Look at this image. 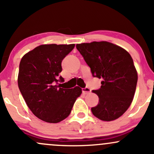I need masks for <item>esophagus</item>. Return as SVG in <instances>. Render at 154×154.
<instances>
[{"label":"esophagus","mask_w":154,"mask_h":154,"mask_svg":"<svg viewBox=\"0 0 154 154\" xmlns=\"http://www.w3.org/2000/svg\"><path fill=\"white\" fill-rule=\"evenodd\" d=\"M82 93H83L84 94H89V93H91V89L89 88H84L82 89Z\"/></svg>","instance_id":"esophagus-1"}]
</instances>
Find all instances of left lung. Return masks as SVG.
<instances>
[{"mask_svg":"<svg viewBox=\"0 0 154 154\" xmlns=\"http://www.w3.org/2000/svg\"><path fill=\"white\" fill-rule=\"evenodd\" d=\"M76 47L91 68L94 77L102 79L101 88L93 91L99 102L91 108L94 116L104 121L117 119L134 99L137 72L130 54L108 42L77 44Z\"/></svg>","mask_w":154,"mask_h":154,"instance_id":"obj_1","label":"left lung"}]
</instances>
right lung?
<instances>
[{"mask_svg": "<svg viewBox=\"0 0 154 154\" xmlns=\"http://www.w3.org/2000/svg\"><path fill=\"white\" fill-rule=\"evenodd\" d=\"M75 45H42L27 52L21 59L18 87L31 112L47 123H58L66 118L82 94L78 86L66 89L55 85L63 82L61 62Z\"/></svg>", "mask_w": 154, "mask_h": 154, "instance_id": "add662e5", "label": "right lung"}]
</instances>
